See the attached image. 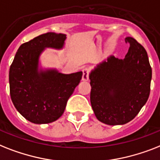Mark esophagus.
<instances>
[{
	"mask_svg": "<svg viewBox=\"0 0 160 160\" xmlns=\"http://www.w3.org/2000/svg\"><path fill=\"white\" fill-rule=\"evenodd\" d=\"M83 76H82V80L83 81H86L89 80V71L88 68H84L83 69Z\"/></svg>",
	"mask_w": 160,
	"mask_h": 160,
	"instance_id": "esophagus-1",
	"label": "esophagus"
}]
</instances>
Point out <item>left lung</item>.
<instances>
[{"instance_id":"obj_1","label":"left lung","mask_w":160,"mask_h":160,"mask_svg":"<svg viewBox=\"0 0 160 160\" xmlns=\"http://www.w3.org/2000/svg\"><path fill=\"white\" fill-rule=\"evenodd\" d=\"M124 59L111 56L89 74L90 102L98 121L123 125L139 113L150 96L152 69L144 47L133 38Z\"/></svg>"}]
</instances>
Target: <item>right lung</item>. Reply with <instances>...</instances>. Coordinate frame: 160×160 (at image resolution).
Returning a JSON list of instances; mask_svg holds the SVG:
<instances>
[{
	"label": "right lung",
	"mask_w": 160,
	"mask_h": 160,
	"mask_svg": "<svg viewBox=\"0 0 160 160\" xmlns=\"http://www.w3.org/2000/svg\"><path fill=\"white\" fill-rule=\"evenodd\" d=\"M66 38V34L52 32L39 35L19 47L10 66V98L19 113L31 122L58 120L82 78V71L65 75L56 70H38L42 51L62 48Z\"/></svg>",
	"instance_id": "add662e5"
}]
</instances>
